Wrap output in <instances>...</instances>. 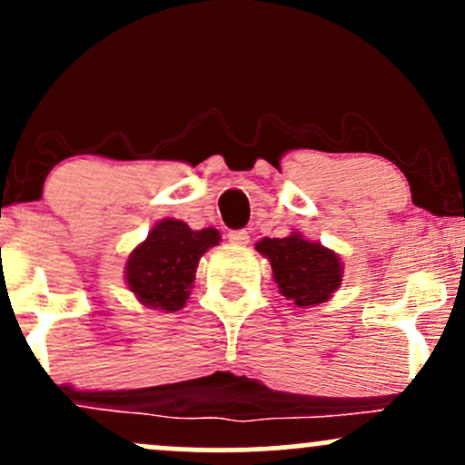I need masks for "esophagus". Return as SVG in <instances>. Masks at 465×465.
I'll return each mask as SVG.
<instances>
[{"label": "esophagus", "mask_w": 465, "mask_h": 465, "mask_svg": "<svg viewBox=\"0 0 465 465\" xmlns=\"http://www.w3.org/2000/svg\"><path fill=\"white\" fill-rule=\"evenodd\" d=\"M229 242L232 244H247L249 242V232L247 229H233V232L227 233Z\"/></svg>", "instance_id": "1"}]
</instances>
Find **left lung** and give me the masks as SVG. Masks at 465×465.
<instances>
[{"label": "left lung", "instance_id": "1", "mask_svg": "<svg viewBox=\"0 0 465 465\" xmlns=\"http://www.w3.org/2000/svg\"><path fill=\"white\" fill-rule=\"evenodd\" d=\"M255 249L269 258L282 295L297 308L323 303L341 286L343 266L334 251L292 232L286 238H262Z\"/></svg>", "mask_w": 465, "mask_h": 465}]
</instances>
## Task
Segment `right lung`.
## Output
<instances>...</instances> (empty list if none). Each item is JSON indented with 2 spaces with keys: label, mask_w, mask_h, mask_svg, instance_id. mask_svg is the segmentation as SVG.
<instances>
[{
  "label": "right lung",
  "mask_w": 465,
  "mask_h": 465,
  "mask_svg": "<svg viewBox=\"0 0 465 465\" xmlns=\"http://www.w3.org/2000/svg\"><path fill=\"white\" fill-rule=\"evenodd\" d=\"M218 242L221 233L214 227L194 232L183 221L163 218L131 251L124 266L126 284L143 306L177 312L190 297L201 255Z\"/></svg>",
  "instance_id": "1"
}]
</instances>
